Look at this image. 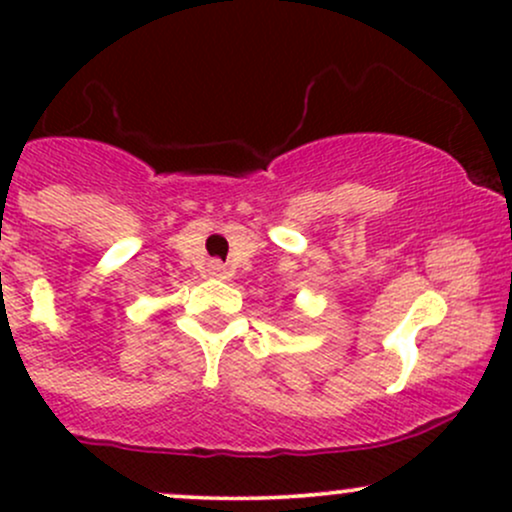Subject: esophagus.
Returning <instances> with one entry per match:
<instances>
[{"label": "esophagus", "mask_w": 512, "mask_h": 512, "mask_svg": "<svg viewBox=\"0 0 512 512\" xmlns=\"http://www.w3.org/2000/svg\"><path fill=\"white\" fill-rule=\"evenodd\" d=\"M207 272H209V276H214V279H228V276H231V272H228L226 264L219 262V260H211Z\"/></svg>", "instance_id": "obj_1"}]
</instances>
